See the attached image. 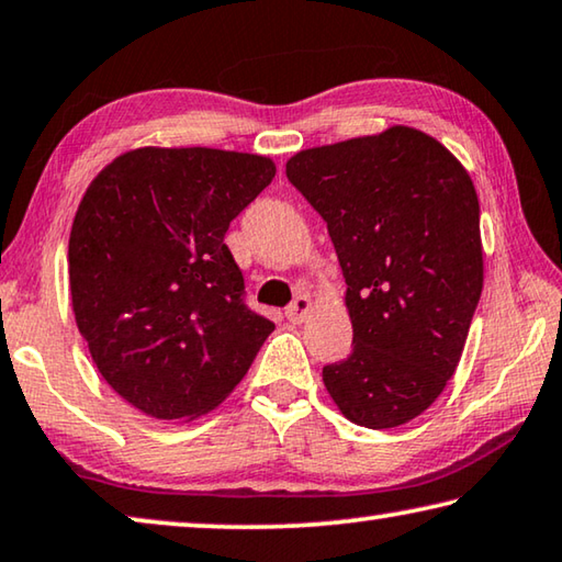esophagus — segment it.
<instances>
[{"label":"esophagus","mask_w":562,"mask_h":562,"mask_svg":"<svg viewBox=\"0 0 562 562\" xmlns=\"http://www.w3.org/2000/svg\"><path fill=\"white\" fill-rule=\"evenodd\" d=\"M310 312H312V300L307 294H300V297L288 307V319L294 322V325H300V322L307 319Z\"/></svg>","instance_id":"esophagus-1"}]
</instances>
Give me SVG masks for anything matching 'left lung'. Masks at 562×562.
Returning a JSON list of instances; mask_svg holds the SVG:
<instances>
[{
    "label": "left lung",
    "mask_w": 562,
    "mask_h": 562,
    "mask_svg": "<svg viewBox=\"0 0 562 562\" xmlns=\"http://www.w3.org/2000/svg\"><path fill=\"white\" fill-rule=\"evenodd\" d=\"M290 183L325 217L347 282L351 355L322 369L351 424L424 414L459 367L483 290L479 195L449 148L392 126L307 148Z\"/></svg>",
    "instance_id": "8db88e82"
}]
</instances>
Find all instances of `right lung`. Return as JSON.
<instances>
[{
  "mask_svg": "<svg viewBox=\"0 0 562 562\" xmlns=\"http://www.w3.org/2000/svg\"><path fill=\"white\" fill-rule=\"evenodd\" d=\"M268 156L133 148L91 180L69 237L71 307L91 359L166 422L215 408L274 325L247 307L225 233L265 188Z\"/></svg>",
  "mask_w": 562,
  "mask_h": 562,
  "instance_id": "right-lung-1",
  "label": "right lung"
}]
</instances>
